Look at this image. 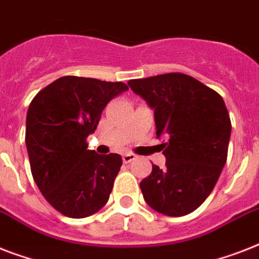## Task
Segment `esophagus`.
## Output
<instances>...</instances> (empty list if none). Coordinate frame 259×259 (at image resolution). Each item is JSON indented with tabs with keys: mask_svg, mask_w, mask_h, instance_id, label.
Returning <instances> with one entry per match:
<instances>
[{
	"mask_svg": "<svg viewBox=\"0 0 259 259\" xmlns=\"http://www.w3.org/2000/svg\"><path fill=\"white\" fill-rule=\"evenodd\" d=\"M136 157H137L136 154L127 152V153H125L123 156H122V160H123V162H125V164H129V162H132L133 160H136Z\"/></svg>",
	"mask_w": 259,
	"mask_h": 259,
	"instance_id": "1",
	"label": "esophagus"
}]
</instances>
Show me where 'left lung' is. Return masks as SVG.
<instances>
[{
  "instance_id": "8db88e82",
  "label": "left lung",
  "mask_w": 259,
  "mask_h": 259,
  "mask_svg": "<svg viewBox=\"0 0 259 259\" xmlns=\"http://www.w3.org/2000/svg\"><path fill=\"white\" fill-rule=\"evenodd\" d=\"M154 110L156 136L166 162L140 183L149 207L183 217L208 197L227 160L231 122L223 98L192 76L179 72L127 83Z\"/></svg>"
}]
</instances>
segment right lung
<instances>
[{
	"label": "right lung",
	"instance_id": "obj_1",
	"mask_svg": "<svg viewBox=\"0 0 259 259\" xmlns=\"http://www.w3.org/2000/svg\"><path fill=\"white\" fill-rule=\"evenodd\" d=\"M126 90L122 82L63 76L30 102L25 144L32 176L46 200L66 217H90L109 200L122 158L89 150L86 140L106 105Z\"/></svg>",
	"mask_w": 259,
	"mask_h": 259
}]
</instances>
